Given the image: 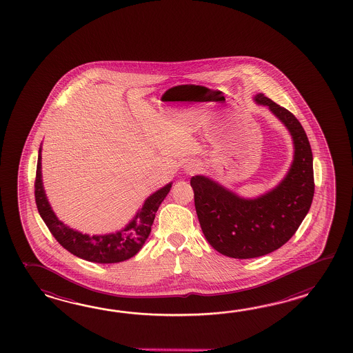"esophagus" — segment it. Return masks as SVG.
Here are the masks:
<instances>
[{"mask_svg": "<svg viewBox=\"0 0 353 353\" xmlns=\"http://www.w3.org/2000/svg\"><path fill=\"white\" fill-rule=\"evenodd\" d=\"M195 169H196V168H194V166H188L187 172H189V173H193Z\"/></svg>", "mask_w": 353, "mask_h": 353, "instance_id": "1", "label": "esophagus"}]
</instances>
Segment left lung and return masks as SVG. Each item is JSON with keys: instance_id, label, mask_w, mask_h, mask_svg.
<instances>
[{"instance_id": "1", "label": "left lung", "mask_w": 353, "mask_h": 353, "mask_svg": "<svg viewBox=\"0 0 353 353\" xmlns=\"http://www.w3.org/2000/svg\"><path fill=\"white\" fill-rule=\"evenodd\" d=\"M290 132L294 159L278 185L257 198H243L204 175L190 179L196 216L210 246L233 259L268 255L293 237L307 216L314 195L313 154L299 121L286 108L259 93Z\"/></svg>"}]
</instances>
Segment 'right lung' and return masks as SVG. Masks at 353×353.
<instances>
[{
	"mask_svg": "<svg viewBox=\"0 0 353 353\" xmlns=\"http://www.w3.org/2000/svg\"><path fill=\"white\" fill-rule=\"evenodd\" d=\"M173 183L157 190L151 194L143 207L136 213L135 217L125 228L108 234H94L78 232L69 225H64L55 216L48 202L46 190L41 179V145L39 149L37 179H35V202L39 213L48 225L55 240L70 254L87 260L90 263H121L135 256L148 240L151 232V225L155 219V213L160 204L170 192Z\"/></svg>",
	"mask_w": 353,
	"mask_h": 353,
	"instance_id": "right-lung-1",
	"label": "right lung"
}]
</instances>
